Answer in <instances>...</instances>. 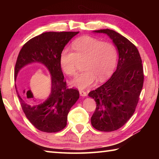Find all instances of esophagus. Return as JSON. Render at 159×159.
<instances>
[{
	"label": "esophagus",
	"mask_w": 159,
	"mask_h": 159,
	"mask_svg": "<svg viewBox=\"0 0 159 159\" xmlns=\"http://www.w3.org/2000/svg\"><path fill=\"white\" fill-rule=\"evenodd\" d=\"M79 93H80V95L82 96V97L87 96V93H86L85 91H84V90H80Z\"/></svg>",
	"instance_id": "esophagus-1"
}]
</instances>
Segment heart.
Listing matches in <instances>:
<instances>
[{
	"label": "heart",
	"instance_id": "heart-1",
	"mask_svg": "<svg viewBox=\"0 0 159 159\" xmlns=\"http://www.w3.org/2000/svg\"><path fill=\"white\" fill-rule=\"evenodd\" d=\"M74 51L69 48L61 50L60 64L62 71L73 76L76 71L78 61L84 60L81 73L71 80V84L79 89H85L99 80L105 79L111 74L117 61V50L109 42H102L90 36L80 38L72 44Z\"/></svg>",
	"mask_w": 159,
	"mask_h": 159
}]
</instances>
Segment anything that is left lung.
I'll list each match as a JSON object with an SVG mask.
<instances>
[{
  "mask_svg": "<svg viewBox=\"0 0 159 159\" xmlns=\"http://www.w3.org/2000/svg\"><path fill=\"white\" fill-rule=\"evenodd\" d=\"M94 32L107 34L118 52L114 73L104 84L88 94L97 104L91 124L99 131L111 132L125 125L135 111L143 87V67L138 48L126 38L109 29Z\"/></svg>",
  "mask_w": 159,
  "mask_h": 159,
  "instance_id": "1",
  "label": "left lung"
}]
</instances>
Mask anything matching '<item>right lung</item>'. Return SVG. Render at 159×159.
I'll return each instance as SVG.
<instances>
[{
    "label": "right lung",
    "instance_id": "1",
    "mask_svg": "<svg viewBox=\"0 0 159 159\" xmlns=\"http://www.w3.org/2000/svg\"><path fill=\"white\" fill-rule=\"evenodd\" d=\"M79 32H45L29 40L19 53L15 68L16 80L19 71L32 63L43 64L51 76V92L42 102L34 100L30 90L16 91L24 113L38 130L56 133L66 125L70 109L79 98V90L67 88L60 64V55L65 45Z\"/></svg>",
    "mask_w": 159,
    "mask_h": 159
}]
</instances>
